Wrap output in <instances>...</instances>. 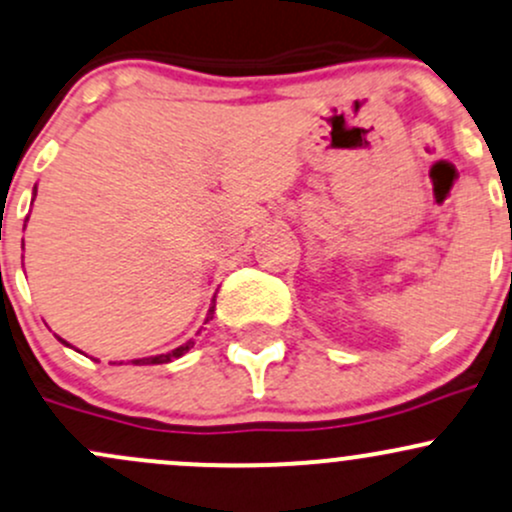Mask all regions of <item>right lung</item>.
<instances>
[{
  "mask_svg": "<svg viewBox=\"0 0 512 512\" xmlns=\"http://www.w3.org/2000/svg\"><path fill=\"white\" fill-rule=\"evenodd\" d=\"M33 196H36V189H33ZM28 221V218H26ZM211 313H213V306H211ZM213 318V316H211ZM60 340V338H58ZM60 342H65V340H60ZM67 345V342H65ZM189 347H194V342L189 340V342H184L182 347H177V350H172V352H167V355H157V357H143V359H136V362L133 364H167V362H172V359H177V357H182L184 352H189Z\"/></svg>",
  "mask_w": 512,
  "mask_h": 512,
  "instance_id": "1",
  "label": "right lung"
}]
</instances>
